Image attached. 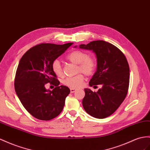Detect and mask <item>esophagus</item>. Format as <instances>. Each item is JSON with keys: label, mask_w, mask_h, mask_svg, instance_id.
Returning <instances> with one entry per match:
<instances>
[{"label": "esophagus", "mask_w": 150, "mask_h": 150, "mask_svg": "<svg viewBox=\"0 0 150 150\" xmlns=\"http://www.w3.org/2000/svg\"><path fill=\"white\" fill-rule=\"evenodd\" d=\"M75 91H76V89H74V88H71V89H70V93H74Z\"/></svg>", "instance_id": "esophagus-1"}]
</instances>
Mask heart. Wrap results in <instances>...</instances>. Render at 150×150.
<instances>
[{
  "mask_svg": "<svg viewBox=\"0 0 150 150\" xmlns=\"http://www.w3.org/2000/svg\"><path fill=\"white\" fill-rule=\"evenodd\" d=\"M67 59L70 62L77 65V71H80L86 75H92L94 73L96 63V61L91 57H89L87 53L80 51H75L69 54L67 56ZM52 68L54 73L58 76L63 75L62 67L60 61L56 59L53 61ZM83 76L81 74L76 75L71 77H66L63 80L64 85L71 88H76L81 86L83 82Z\"/></svg>",
  "mask_w": 150,
  "mask_h": 150,
  "instance_id": "1",
  "label": "heart"
}]
</instances>
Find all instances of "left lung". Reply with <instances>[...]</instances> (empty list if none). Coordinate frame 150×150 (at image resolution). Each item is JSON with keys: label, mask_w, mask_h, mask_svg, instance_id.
Returning <instances> with one entry per match:
<instances>
[{"label": "left lung", "mask_w": 150, "mask_h": 150, "mask_svg": "<svg viewBox=\"0 0 150 150\" xmlns=\"http://www.w3.org/2000/svg\"><path fill=\"white\" fill-rule=\"evenodd\" d=\"M79 48L94 52L97 68L90 80L89 86H102L96 93L87 88L84 89L83 108L93 117H108L118 109L127 94L130 77L127 61L120 49L104 40L80 44Z\"/></svg>", "instance_id": "left-lung-1"}]
</instances>
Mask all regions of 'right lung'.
<instances>
[{
    "instance_id": "add662e5",
    "label": "right lung",
    "mask_w": 150,
    "mask_h": 150,
    "mask_svg": "<svg viewBox=\"0 0 150 150\" xmlns=\"http://www.w3.org/2000/svg\"><path fill=\"white\" fill-rule=\"evenodd\" d=\"M73 44H41L30 49L19 62L14 80V89L24 108L33 117L42 120H49L62 112L65 99L70 90L59 85L52 64ZM56 87L47 90L46 83Z\"/></svg>"
}]
</instances>
